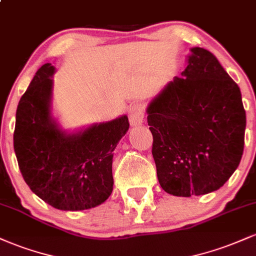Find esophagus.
<instances>
[{
  "mask_svg": "<svg viewBox=\"0 0 256 256\" xmlns=\"http://www.w3.org/2000/svg\"><path fill=\"white\" fill-rule=\"evenodd\" d=\"M144 118V108L140 104H132L128 107V119L132 126L140 125Z\"/></svg>",
  "mask_w": 256,
  "mask_h": 256,
  "instance_id": "esophagus-1",
  "label": "esophagus"
}]
</instances>
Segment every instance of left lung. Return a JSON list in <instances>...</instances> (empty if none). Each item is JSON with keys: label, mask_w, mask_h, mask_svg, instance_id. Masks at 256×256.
I'll return each instance as SVG.
<instances>
[{"label": "left lung", "mask_w": 256, "mask_h": 256, "mask_svg": "<svg viewBox=\"0 0 256 256\" xmlns=\"http://www.w3.org/2000/svg\"><path fill=\"white\" fill-rule=\"evenodd\" d=\"M174 77L146 107L158 183L173 196L204 195L236 171L244 146L238 85L210 52L190 49Z\"/></svg>", "instance_id": "8db88e82"}]
</instances>
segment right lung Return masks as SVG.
I'll return each mask as SVG.
<instances>
[{
  "label": "right lung",
  "mask_w": 256,
  "mask_h": 256,
  "mask_svg": "<svg viewBox=\"0 0 256 256\" xmlns=\"http://www.w3.org/2000/svg\"><path fill=\"white\" fill-rule=\"evenodd\" d=\"M46 64L20 98L14 152L26 184L61 210L98 207L113 192V152L128 130V116L66 131L52 113V76Z\"/></svg>",
  "instance_id": "right-lung-1"
}]
</instances>
